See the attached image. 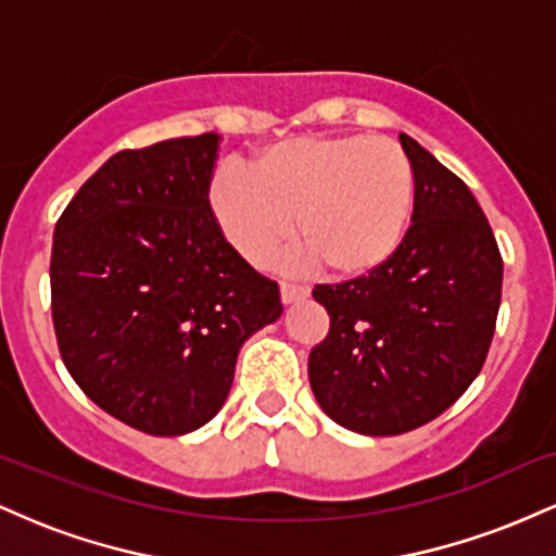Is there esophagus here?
I'll use <instances>...</instances> for the list:
<instances>
[{
  "label": "esophagus",
  "instance_id": "obj_1",
  "mask_svg": "<svg viewBox=\"0 0 556 556\" xmlns=\"http://www.w3.org/2000/svg\"><path fill=\"white\" fill-rule=\"evenodd\" d=\"M279 295H282V303H285V305L298 303V300L308 298V287L292 285V282H282V285H279Z\"/></svg>",
  "mask_w": 556,
  "mask_h": 556
}]
</instances>
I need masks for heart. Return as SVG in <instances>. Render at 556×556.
I'll list each match as a JSON object with an SVG mask.
<instances>
[{"instance_id":"b5f03b06","label":"heart","mask_w":556,"mask_h":556,"mask_svg":"<svg viewBox=\"0 0 556 556\" xmlns=\"http://www.w3.org/2000/svg\"><path fill=\"white\" fill-rule=\"evenodd\" d=\"M416 201L400 143L368 136H300L256 151L245 169L225 164L208 208L242 258L264 266L292 238L331 277H366L397 253Z\"/></svg>"}]
</instances>
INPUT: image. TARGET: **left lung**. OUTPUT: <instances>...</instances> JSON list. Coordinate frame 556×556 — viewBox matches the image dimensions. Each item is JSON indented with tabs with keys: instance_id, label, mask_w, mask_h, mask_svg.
<instances>
[{
	"instance_id": "1",
	"label": "left lung",
	"mask_w": 556,
	"mask_h": 556,
	"mask_svg": "<svg viewBox=\"0 0 556 556\" xmlns=\"http://www.w3.org/2000/svg\"><path fill=\"white\" fill-rule=\"evenodd\" d=\"M410 229L368 277L318 285L331 318L308 355L321 410L355 433L394 437L442 416L486 361L502 300V256L460 177L410 136Z\"/></svg>"
}]
</instances>
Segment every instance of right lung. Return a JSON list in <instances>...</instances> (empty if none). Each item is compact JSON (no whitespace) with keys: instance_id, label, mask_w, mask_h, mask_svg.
I'll return each instance as SVG.
<instances>
[{"instance_id":"add662e5","label":"right lung","mask_w":556,"mask_h":556,"mask_svg":"<svg viewBox=\"0 0 556 556\" xmlns=\"http://www.w3.org/2000/svg\"><path fill=\"white\" fill-rule=\"evenodd\" d=\"M219 140L119 151L54 227L62 361L101 410L154 437L208 424L242 342L282 316L277 282L229 245L208 208Z\"/></svg>"}]
</instances>
